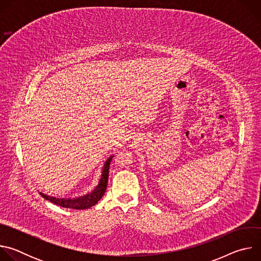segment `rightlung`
I'll return each mask as SVG.
<instances>
[{
	"label": "right lung",
	"instance_id": "obj_1",
	"mask_svg": "<svg viewBox=\"0 0 261 261\" xmlns=\"http://www.w3.org/2000/svg\"><path fill=\"white\" fill-rule=\"evenodd\" d=\"M111 159H113V156H111L109 159L106 160L103 170H102V174H101V178L100 181L98 184L97 187L94 189L93 192L85 195V196H81L77 198H56L53 196H47L43 193L40 192V195L45 198L46 200L58 204L62 207H67V208H73V210H86L89 208L93 205H95L104 195L106 187H107V182H108V172H109V165L111 162Z\"/></svg>",
	"mask_w": 261,
	"mask_h": 261
}]
</instances>
